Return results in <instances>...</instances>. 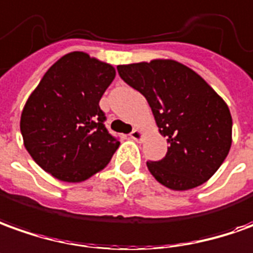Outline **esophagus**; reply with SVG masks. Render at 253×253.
Returning a JSON list of instances; mask_svg holds the SVG:
<instances>
[{
	"label": "esophagus",
	"instance_id": "1",
	"mask_svg": "<svg viewBox=\"0 0 253 253\" xmlns=\"http://www.w3.org/2000/svg\"><path fill=\"white\" fill-rule=\"evenodd\" d=\"M129 137L130 139H133V140H136V142H139V140H142V139H143V132L139 129H133L132 132H130Z\"/></svg>",
	"mask_w": 253,
	"mask_h": 253
}]
</instances>
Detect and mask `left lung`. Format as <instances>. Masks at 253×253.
Wrapping results in <instances>:
<instances>
[{
    "instance_id": "obj_1",
    "label": "left lung",
    "mask_w": 253,
    "mask_h": 253,
    "mask_svg": "<svg viewBox=\"0 0 253 253\" xmlns=\"http://www.w3.org/2000/svg\"><path fill=\"white\" fill-rule=\"evenodd\" d=\"M117 70L146 97L169 143L161 161H147L157 182L184 191L213 176L233 140V120L222 97L196 71L172 59L120 64Z\"/></svg>"
}]
</instances>
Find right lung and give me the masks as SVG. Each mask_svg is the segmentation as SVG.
Masks as SVG:
<instances>
[{"label": "right lung", "instance_id": "1", "mask_svg": "<svg viewBox=\"0 0 253 253\" xmlns=\"http://www.w3.org/2000/svg\"><path fill=\"white\" fill-rule=\"evenodd\" d=\"M116 77L111 64L70 52L50 66L20 117L23 143L45 172L80 183L100 172L120 146L103 121L99 100Z\"/></svg>", "mask_w": 253, "mask_h": 253}]
</instances>
